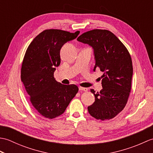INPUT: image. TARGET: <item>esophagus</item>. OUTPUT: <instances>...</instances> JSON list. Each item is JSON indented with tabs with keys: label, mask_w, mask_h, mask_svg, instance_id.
<instances>
[{
	"label": "esophagus",
	"mask_w": 153,
	"mask_h": 153,
	"mask_svg": "<svg viewBox=\"0 0 153 153\" xmlns=\"http://www.w3.org/2000/svg\"><path fill=\"white\" fill-rule=\"evenodd\" d=\"M79 89L80 91H87V88H85V87H79Z\"/></svg>",
	"instance_id": "1"
}]
</instances>
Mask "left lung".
Listing matches in <instances>:
<instances>
[{
  "mask_svg": "<svg viewBox=\"0 0 153 153\" xmlns=\"http://www.w3.org/2000/svg\"><path fill=\"white\" fill-rule=\"evenodd\" d=\"M77 40L93 48L96 68L104 72L102 89L94 94L95 101L88 106L91 116L97 120L112 119L124 108L131 91L133 66L130 54L111 31L93 30L81 35Z\"/></svg>",
  "mask_w": 153,
  "mask_h": 153,
  "instance_id": "8db88e82",
  "label": "left lung"
}]
</instances>
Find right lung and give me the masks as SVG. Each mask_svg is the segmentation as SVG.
Listing matches in <instances>:
<instances>
[{
	"instance_id": "1",
	"label": "right lung",
	"mask_w": 153,
	"mask_h": 153,
	"mask_svg": "<svg viewBox=\"0 0 153 153\" xmlns=\"http://www.w3.org/2000/svg\"><path fill=\"white\" fill-rule=\"evenodd\" d=\"M79 34L60 30H46L32 41L25 52L21 80L34 108L48 119L60 116L78 92L76 85H63L54 77L60 64V52L68 41Z\"/></svg>"
}]
</instances>
